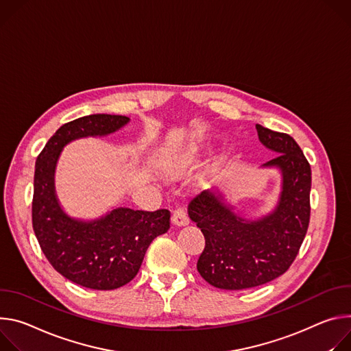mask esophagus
<instances>
[{
    "instance_id": "1",
    "label": "esophagus",
    "mask_w": 351,
    "mask_h": 351,
    "mask_svg": "<svg viewBox=\"0 0 351 351\" xmlns=\"http://www.w3.org/2000/svg\"><path fill=\"white\" fill-rule=\"evenodd\" d=\"M171 221L173 224L178 226V227H182V226H186L189 223V219L184 210V208H177L174 212H173V216H171Z\"/></svg>"
}]
</instances>
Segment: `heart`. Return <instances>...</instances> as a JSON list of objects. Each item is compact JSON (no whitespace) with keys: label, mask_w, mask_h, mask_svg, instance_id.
I'll use <instances>...</instances> for the list:
<instances>
[{"label":"heart","mask_w":351,"mask_h":351,"mask_svg":"<svg viewBox=\"0 0 351 351\" xmlns=\"http://www.w3.org/2000/svg\"><path fill=\"white\" fill-rule=\"evenodd\" d=\"M198 146H191V147H188L184 153H181L180 154V158H178V160H176L177 162V165L174 166V167H178V165H181V163H184V162H188V160H191V159H193L195 158V156L198 154Z\"/></svg>","instance_id":"1"}]
</instances>
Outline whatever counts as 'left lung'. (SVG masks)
<instances>
[{
    "label": "left lung",
    "mask_w": 351,
    "mask_h": 351,
    "mask_svg": "<svg viewBox=\"0 0 351 351\" xmlns=\"http://www.w3.org/2000/svg\"><path fill=\"white\" fill-rule=\"evenodd\" d=\"M262 145L279 153L262 167L282 173L276 208L250 220L232 212L219 189L204 191L188 205L189 219L201 228L205 248L197 269L212 286L244 290L282 276L295 259L309 224L311 166L287 134L256 124Z\"/></svg>",
    "instance_id": "left-lung-1"
}]
</instances>
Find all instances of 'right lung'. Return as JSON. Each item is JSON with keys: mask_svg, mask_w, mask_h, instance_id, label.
I'll return each instance as SVG.
<instances>
[{"mask_svg": "<svg viewBox=\"0 0 351 351\" xmlns=\"http://www.w3.org/2000/svg\"><path fill=\"white\" fill-rule=\"evenodd\" d=\"M130 123L125 115L92 114L60 127L38 154L34 167L32 223L51 266L72 283L114 290L138 274L150 243L170 228V212L115 208L96 220L68 216L56 195L54 173L69 142L106 136Z\"/></svg>", "mask_w": 351, "mask_h": 351, "instance_id": "obj_1", "label": "right lung"}]
</instances>
